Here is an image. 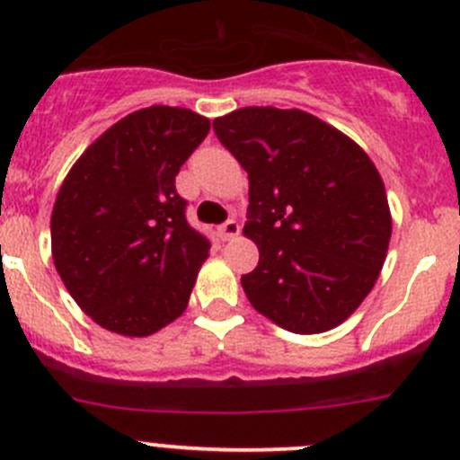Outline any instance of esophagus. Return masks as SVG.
<instances>
[{
    "instance_id": "esophagus-1",
    "label": "esophagus",
    "mask_w": 460,
    "mask_h": 460,
    "mask_svg": "<svg viewBox=\"0 0 460 460\" xmlns=\"http://www.w3.org/2000/svg\"><path fill=\"white\" fill-rule=\"evenodd\" d=\"M220 235H222V240L238 238V235H240V225L235 220H226L225 225L220 226Z\"/></svg>"
}]
</instances>
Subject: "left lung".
I'll list each match as a JSON object with an SVG mask.
<instances>
[{
  "mask_svg": "<svg viewBox=\"0 0 460 460\" xmlns=\"http://www.w3.org/2000/svg\"><path fill=\"white\" fill-rule=\"evenodd\" d=\"M213 128L249 175L243 234L260 252L240 280L249 303L294 333L345 323L374 289L392 238L372 157L300 109L244 106Z\"/></svg>",
  "mask_w": 460,
  "mask_h": 460,
  "instance_id": "1",
  "label": "left lung"
}]
</instances>
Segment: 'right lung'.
Masks as SVG:
<instances>
[{"label":"right lung","mask_w":460,"mask_h":460,"mask_svg":"<svg viewBox=\"0 0 460 460\" xmlns=\"http://www.w3.org/2000/svg\"><path fill=\"white\" fill-rule=\"evenodd\" d=\"M208 128L191 109L133 111L64 178L50 253L68 294L100 327L144 338L187 309L211 244L189 226L175 175Z\"/></svg>","instance_id":"add662e5"}]
</instances>
